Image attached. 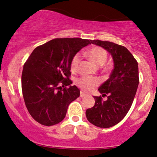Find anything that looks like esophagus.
Masks as SVG:
<instances>
[{
	"label": "esophagus",
	"instance_id": "obj_1",
	"mask_svg": "<svg viewBox=\"0 0 157 157\" xmlns=\"http://www.w3.org/2000/svg\"><path fill=\"white\" fill-rule=\"evenodd\" d=\"M86 96V94H84L83 92H82V91H81V92H80V97H82H82H85Z\"/></svg>",
	"mask_w": 157,
	"mask_h": 157
}]
</instances>
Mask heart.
<instances>
[{
    "label": "heart",
    "instance_id": "b5f03b06",
    "mask_svg": "<svg viewBox=\"0 0 157 157\" xmlns=\"http://www.w3.org/2000/svg\"><path fill=\"white\" fill-rule=\"evenodd\" d=\"M86 56L97 66H102L106 62L108 57L107 52L105 50L98 46H94L90 48L89 51L86 52ZM79 62H80V56L78 55H75L71 60V65H70L71 71H75L77 69ZM98 84L99 80L94 77H82L77 80V85L79 87H80L86 92L92 91L97 86H98Z\"/></svg>",
    "mask_w": 157,
    "mask_h": 157
}]
</instances>
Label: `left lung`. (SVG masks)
<instances>
[{
    "instance_id": "8db88e82",
    "label": "left lung",
    "mask_w": 157,
    "mask_h": 157,
    "mask_svg": "<svg viewBox=\"0 0 157 157\" xmlns=\"http://www.w3.org/2000/svg\"><path fill=\"white\" fill-rule=\"evenodd\" d=\"M112 57L113 69L109 78L98 89L102 96H94V105L86 111V118L97 127L107 128L117 125L128 112L139 85L137 61L124 46L109 41L92 40Z\"/></svg>"
}]
</instances>
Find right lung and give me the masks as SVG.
Returning <instances> with one entry per match:
<instances>
[{
  "label": "right lung",
  "instance_id": "1",
  "mask_svg": "<svg viewBox=\"0 0 157 157\" xmlns=\"http://www.w3.org/2000/svg\"><path fill=\"white\" fill-rule=\"evenodd\" d=\"M91 43L77 37L52 40L35 48L25 63L21 77L23 99L31 116L41 125L60 122L69 104L80 97V89L71 86L68 79L70 65L77 52Z\"/></svg>",
  "mask_w": 157,
  "mask_h": 157
}]
</instances>
